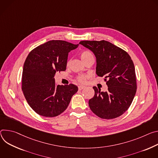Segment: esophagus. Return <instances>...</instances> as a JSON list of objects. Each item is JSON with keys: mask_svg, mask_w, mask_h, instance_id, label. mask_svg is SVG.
<instances>
[{"mask_svg": "<svg viewBox=\"0 0 158 158\" xmlns=\"http://www.w3.org/2000/svg\"><path fill=\"white\" fill-rule=\"evenodd\" d=\"M84 88H85V86H82V85L78 86V90H81L83 89Z\"/></svg>", "mask_w": 158, "mask_h": 158, "instance_id": "obj_1", "label": "esophagus"}]
</instances>
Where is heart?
Returning <instances> with one entry per match:
<instances>
[{
    "label": "heart",
    "mask_w": 158,
    "mask_h": 158,
    "mask_svg": "<svg viewBox=\"0 0 158 158\" xmlns=\"http://www.w3.org/2000/svg\"><path fill=\"white\" fill-rule=\"evenodd\" d=\"M80 57H81V60H83V61L85 63L87 60H89V59L94 58V56L90 51L85 50V51H83L81 52ZM69 63H70V60H68L67 61V64H66L67 66H68L69 64ZM87 78H88V77L85 75H80L77 77V79L80 83H85L86 81V80Z\"/></svg>",
    "instance_id": "1"
}]
</instances>
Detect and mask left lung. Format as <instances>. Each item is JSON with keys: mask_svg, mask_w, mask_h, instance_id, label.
I'll return each instance as SVG.
<instances>
[{"mask_svg": "<svg viewBox=\"0 0 158 158\" xmlns=\"http://www.w3.org/2000/svg\"><path fill=\"white\" fill-rule=\"evenodd\" d=\"M80 44L96 57V73L104 77L107 92L94 86V97L89 101L91 110L104 119L117 118L130 107L136 93L134 63L126 51L107 41H82Z\"/></svg>", "mask_w": 158, "mask_h": 158, "instance_id": "8db88e82", "label": "left lung"}]
</instances>
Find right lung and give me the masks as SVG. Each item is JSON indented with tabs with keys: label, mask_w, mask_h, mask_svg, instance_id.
Returning <instances> with one entry per match:
<instances>
[{
	"label": "right lung",
	"mask_w": 158,
	"mask_h": 158,
	"mask_svg": "<svg viewBox=\"0 0 158 158\" xmlns=\"http://www.w3.org/2000/svg\"><path fill=\"white\" fill-rule=\"evenodd\" d=\"M79 44L61 40L49 41L32 49L23 67L22 90L29 106L46 117L63 112L78 91L73 84L58 85L55 75L65 71L68 52Z\"/></svg>",
	"instance_id": "1"
}]
</instances>
